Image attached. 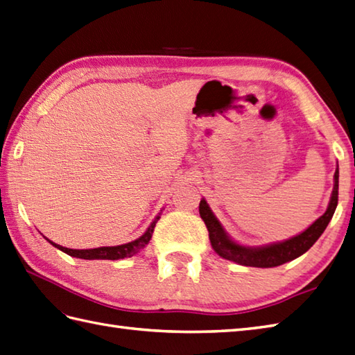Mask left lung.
I'll list each match as a JSON object with an SVG mask.
<instances>
[{
    "label": "left lung",
    "mask_w": 355,
    "mask_h": 355,
    "mask_svg": "<svg viewBox=\"0 0 355 355\" xmlns=\"http://www.w3.org/2000/svg\"><path fill=\"white\" fill-rule=\"evenodd\" d=\"M337 201H339V168H337L334 174V189L331 193V200H329L328 209L324 215L313 222L306 232H302L301 234L289 239V241L263 246V248H246V246H241L233 242L225 234L224 228H222L219 220L213 215L207 202L204 200H201L200 202V215L205 227L209 230V237L213 250L222 259L232 260L239 263V265L251 268H274L295 260L315 245L320 234L325 232L328 222L331 220L334 210L337 207Z\"/></svg>",
    "instance_id": "left-lung-1"
}]
</instances>
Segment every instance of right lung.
<instances>
[{
    "instance_id": "right-lung-1",
    "label": "right lung",
    "mask_w": 355,
    "mask_h": 355,
    "mask_svg": "<svg viewBox=\"0 0 355 355\" xmlns=\"http://www.w3.org/2000/svg\"><path fill=\"white\" fill-rule=\"evenodd\" d=\"M160 216H155V219L151 222V225L148 227L146 232L140 236L139 239L133 242L118 245V246H101V248H92V250H71V248H64V246H60L57 243H53L55 248H59L60 251L66 252L68 255H72V257L77 259H85V260H118L123 257H131V255L137 254L140 250L144 248L148 242L151 241V236L154 232V227L157 224V220Z\"/></svg>"
}]
</instances>
